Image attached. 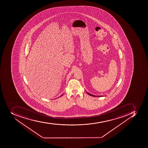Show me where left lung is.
Returning <instances> with one entry per match:
<instances>
[{
	"label": "left lung",
	"mask_w": 148,
	"mask_h": 148,
	"mask_svg": "<svg viewBox=\"0 0 148 148\" xmlns=\"http://www.w3.org/2000/svg\"><path fill=\"white\" fill-rule=\"evenodd\" d=\"M87 94L88 95H90V96H93V97H102V95H101V96H98V95H97V96H96V95H92V94H90V93H89V92H87Z\"/></svg>",
	"instance_id": "left-lung-1"
}]
</instances>
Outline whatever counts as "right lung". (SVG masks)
Listing matches in <instances>:
<instances>
[{"instance_id":"obj_1","label":"right lung","mask_w":148,"mask_h":148,"mask_svg":"<svg viewBox=\"0 0 148 148\" xmlns=\"http://www.w3.org/2000/svg\"><path fill=\"white\" fill-rule=\"evenodd\" d=\"M62 95H63V94H62V95H60V97H61V96H62Z\"/></svg>"}]
</instances>
